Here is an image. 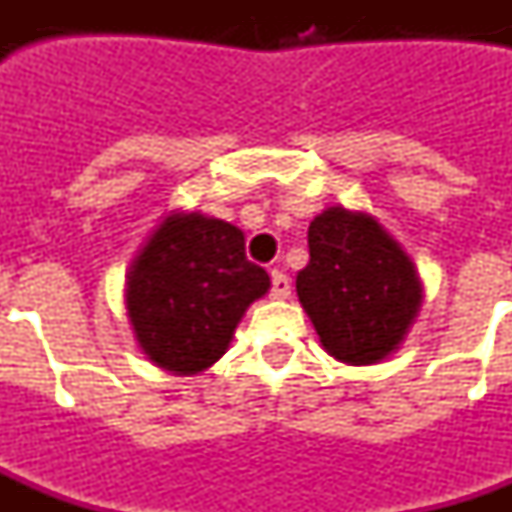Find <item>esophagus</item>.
I'll list each match as a JSON object with an SVG mask.
<instances>
[{
    "label": "esophagus",
    "mask_w": 512,
    "mask_h": 512,
    "mask_svg": "<svg viewBox=\"0 0 512 512\" xmlns=\"http://www.w3.org/2000/svg\"><path fill=\"white\" fill-rule=\"evenodd\" d=\"M271 296L274 299H288L290 296V279L277 268L271 271Z\"/></svg>",
    "instance_id": "1"
}]
</instances>
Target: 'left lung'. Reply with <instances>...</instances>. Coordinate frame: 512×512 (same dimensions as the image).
Here are the masks:
<instances>
[{
    "instance_id": "left-lung-1",
    "label": "left lung",
    "mask_w": 512,
    "mask_h": 512,
    "mask_svg": "<svg viewBox=\"0 0 512 512\" xmlns=\"http://www.w3.org/2000/svg\"><path fill=\"white\" fill-rule=\"evenodd\" d=\"M310 263L296 293L323 351L351 367L378 365L406 343L422 310V279L373 213L329 205L310 222Z\"/></svg>"
}]
</instances>
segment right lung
<instances>
[{
    "mask_svg": "<svg viewBox=\"0 0 512 512\" xmlns=\"http://www.w3.org/2000/svg\"><path fill=\"white\" fill-rule=\"evenodd\" d=\"M268 288L235 224L175 208L131 260L123 299L139 351L172 376H200L227 354L249 304Z\"/></svg>",
    "mask_w": 512,
    "mask_h": 512,
    "instance_id": "obj_1",
    "label": "right lung"
}]
</instances>
